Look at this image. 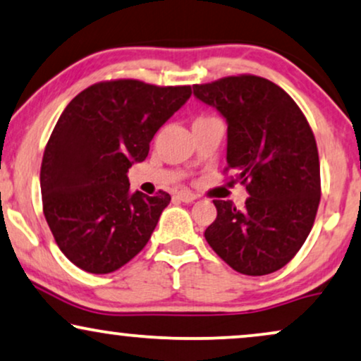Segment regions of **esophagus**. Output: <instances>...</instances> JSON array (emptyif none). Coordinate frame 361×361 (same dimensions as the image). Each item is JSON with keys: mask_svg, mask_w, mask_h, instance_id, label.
Here are the masks:
<instances>
[{"mask_svg": "<svg viewBox=\"0 0 361 361\" xmlns=\"http://www.w3.org/2000/svg\"><path fill=\"white\" fill-rule=\"evenodd\" d=\"M176 198L183 203H193L198 196H196L195 193H191V191H188V190H181L176 193Z\"/></svg>", "mask_w": 361, "mask_h": 361, "instance_id": "esophagus-1", "label": "esophagus"}]
</instances>
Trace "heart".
Here are the masks:
<instances>
[{
    "label": "heart",
    "instance_id": "1",
    "mask_svg": "<svg viewBox=\"0 0 361 361\" xmlns=\"http://www.w3.org/2000/svg\"><path fill=\"white\" fill-rule=\"evenodd\" d=\"M203 120H209V118L208 116H202V118H196L195 121H203Z\"/></svg>",
    "mask_w": 361,
    "mask_h": 361
}]
</instances>
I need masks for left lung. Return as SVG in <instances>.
<instances>
[{
	"mask_svg": "<svg viewBox=\"0 0 361 361\" xmlns=\"http://www.w3.org/2000/svg\"><path fill=\"white\" fill-rule=\"evenodd\" d=\"M195 97L226 120V170L250 196L243 208L213 200L204 238L243 275L285 267L312 231L320 204V159L307 118L288 93L253 75L195 85Z\"/></svg>",
	"mask_w": 361,
	"mask_h": 361,
	"instance_id": "left-lung-1",
	"label": "left lung"
}]
</instances>
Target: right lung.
<instances>
[{
  "instance_id": "obj_1",
  "label": "right lung",
  "mask_w": 361,
  "mask_h": 361,
  "mask_svg": "<svg viewBox=\"0 0 361 361\" xmlns=\"http://www.w3.org/2000/svg\"><path fill=\"white\" fill-rule=\"evenodd\" d=\"M190 97V86L103 81L61 113L41 163L43 213L59 250L81 270L111 273L148 243L171 196L133 193L126 173Z\"/></svg>"
}]
</instances>
